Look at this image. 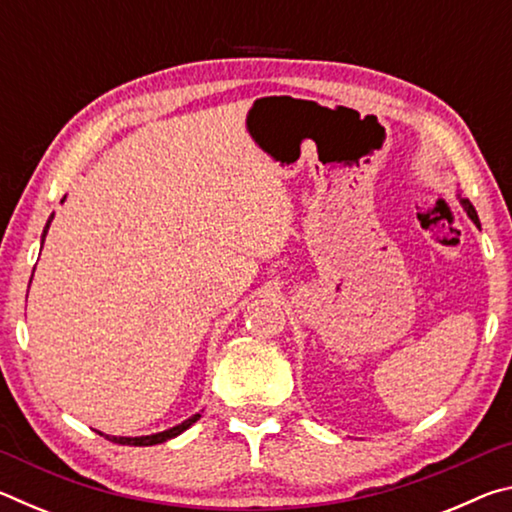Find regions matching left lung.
I'll list each match as a JSON object with an SVG mask.
<instances>
[{
  "label": "left lung",
  "mask_w": 512,
  "mask_h": 512,
  "mask_svg": "<svg viewBox=\"0 0 512 512\" xmlns=\"http://www.w3.org/2000/svg\"><path fill=\"white\" fill-rule=\"evenodd\" d=\"M458 198H461V196H458ZM461 205L465 207V212H467V216H470V219L476 223V225H481L479 223V216H476V210H474V205L470 203V201H467V198H461Z\"/></svg>",
  "instance_id": "obj_1"
}]
</instances>
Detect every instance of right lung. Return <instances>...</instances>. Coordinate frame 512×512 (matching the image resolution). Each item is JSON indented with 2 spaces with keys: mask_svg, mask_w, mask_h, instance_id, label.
Instances as JSON below:
<instances>
[{
  "mask_svg": "<svg viewBox=\"0 0 512 512\" xmlns=\"http://www.w3.org/2000/svg\"><path fill=\"white\" fill-rule=\"evenodd\" d=\"M51 219H54V214L49 216V221H47V225H45V232H42V241H45V237H47V230H49V223H51ZM201 418V413H196V415H192V418L189 420H185L183 424H178V427H171V429H167V431H160V433H153V436H140V438H117V436H106V438H110L112 443H119V445H135V447H149V445H160V443H167V440H171V438H176L178 433H183L185 429H189L192 427V424ZM103 436V433H101Z\"/></svg>",
  "mask_w": 512,
  "mask_h": 512,
  "instance_id": "obj_1",
  "label": "right lung"
}]
</instances>
